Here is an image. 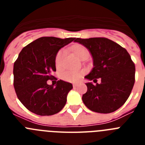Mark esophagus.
Instances as JSON below:
<instances>
[{"instance_id": "obj_1", "label": "esophagus", "mask_w": 145, "mask_h": 145, "mask_svg": "<svg viewBox=\"0 0 145 145\" xmlns=\"http://www.w3.org/2000/svg\"><path fill=\"white\" fill-rule=\"evenodd\" d=\"M72 86H73V88H75V87L78 86V84H73V85H72Z\"/></svg>"}]
</instances>
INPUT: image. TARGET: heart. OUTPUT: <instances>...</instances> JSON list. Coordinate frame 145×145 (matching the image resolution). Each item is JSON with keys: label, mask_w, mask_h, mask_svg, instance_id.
<instances>
[{"label": "heart", "mask_w": 145, "mask_h": 145, "mask_svg": "<svg viewBox=\"0 0 145 145\" xmlns=\"http://www.w3.org/2000/svg\"><path fill=\"white\" fill-rule=\"evenodd\" d=\"M72 52L78 58L82 59L87 57L88 56V51L84 46L81 44H75L71 47ZM65 50H59L55 57V65L57 68L59 69L63 65L64 58H65ZM85 73L84 70H75V71H65L62 72L61 77L63 80L68 82H78L80 80L83 75Z\"/></svg>", "instance_id": "1"}]
</instances>
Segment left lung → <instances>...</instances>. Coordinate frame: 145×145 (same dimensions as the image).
<instances>
[{"mask_svg":"<svg viewBox=\"0 0 145 145\" xmlns=\"http://www.w3.org/2000/svg\"><path fill=\"white\" fill-rule=\"evenodd\" d=\"M91 52L93 68L85 78L87 91L82 99L89 110L99 113H110L126 102L135 82V65L125 48L106 38H76ZM101 80L100 84L97 79Z\"/></svg>","mask_w":145,"mask_h":145,"instance_id":"1","label":"left lung"}]
</instances>
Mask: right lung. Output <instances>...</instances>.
<instances>
[{
  "mask_svg": "<svg viewBox=\"0 0 145 145\" xmlns=\"http://www.w3.org/2000/svg\"><path fill=\"white\" fill-rule=\"evenodd\" d=\"M74 40L42 37L20 52L14 64V86L18 99L28 110L38 116H52L65 107L72 84L59 80L55 86L48 85L47 80L54 78L52 72L56 71L54 60L59 50Z\"/></svg>",
  "mask_w": 145,
  "mask_h": 145,
  "instance_id": "right-lung-1",
  "label": "right lung"
}]
</instances>
